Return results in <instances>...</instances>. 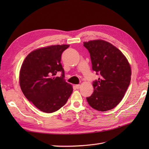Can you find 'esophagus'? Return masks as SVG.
Returning a JSON list of instances; mask_svg holds the SVG:
<instances>
[{"label":"esophagus","instance_id":"esophagus-1","mask_svg":"<svg viewBox=\"0 0 149 149\" xmlns=\"http://www.w3.org/2000/svg\"><path fill=\"white\" fill-rule=\"evenodd\" d=\"M81 87V85L80 84H76L75 85V88H77V89H79V88Z\"/></svg>","mask_w":149,"mask_h":149}]
</instances>
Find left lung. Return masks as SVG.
Segmentation results:
<instances>
[{"mask_svg":"<svg viewBox=\"0 0 149 149\" xmlns=\"http://www.w3.org/2000/svg\"><path fill=\"white\" fill-rule=\"evenodd\" d=\"M90 52L92 69L100 77L93 82L94 91L86 98L93 109H113L124 97L131 82V69L127 58L111 43L102 40L84 42Z\"/></svg>","mask_w":149,"mask_h":149,"instance_id":"1","label":"left lung"}]
</instances>
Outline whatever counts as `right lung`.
Instances as JSON below:
<instances>
[{
    "label": "right lung",
    "instance_id": "right-lung-1",
    "mask_svg": "<svg viewBox=\"0 0 149 149\" xmlns=\"http://www.w3.org/2000/svg\"><path fill=\"white\" fill-rule=\"evenodd\" d=\"M70 45H57L32 51L20 71V86L27 100L45 113H53L65 105L73 91L65 81L61 63L63 52ZM62 72L61 77L57 72Z\"/></svg>",
    "mask_w": 149,
    "mask_h": 149
}]
</instances>
